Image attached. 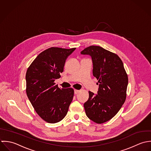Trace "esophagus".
Returning <instances> with one entry per match:
<instances>
[{
	"instance_id": "1",
	"label": "esophagus",
	"mask_w": 151,
	"mask_h": 151,
	"mask_svg": "<svg viewBox=\"0 0 151 151\" xmlns=\"http://www.w3.org/2000/svg\"><path fill=\"white\" fill-rule=\"evenodd\" d=\"M79 92V91H78V90H74V93H75V94H78Z\"/></svg>"
}]
</instances>
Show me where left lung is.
Segmentation results:
<instances>
[{"instance_id":"obj_1","label":"left lung","mask_w":151,"mask_h":151,"mask_svg":"<svg viewBox=\"0 0 151 151\" xmlns=\"http://www.w3.org/2000/svg\"><path fill=\"white\" fill-rule=\"evenodd\" d=\"M91 56L93 75L98 80L97 94L89 91L84 103L87 117L97 124L111 119L126 99L128 76L120 57L99 46L91 45L81 52Z\"/></svg>"}]
</instances>
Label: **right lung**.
I'll use <instances>...</instances> for the list:
<instances>
[{
    "instance_id": "right-lung-1",
    "label": "right lung",
    "mask_w": 151,
    "mask_h": 151,
    "mask_svg": "<svg viewBox=\"0 0 151 151\" xmlns=\"http://www.w3.org/2000/svg\"><path fill=\"white\" fill-rule=\"evenodd\" d=\"M75 48L51 47L40 53L28 68L26 93L39 116L49 123H56L66 115L74 91L60 89L54 81L60 77L65 61Z\"/></svg>"
}]
</instances>
